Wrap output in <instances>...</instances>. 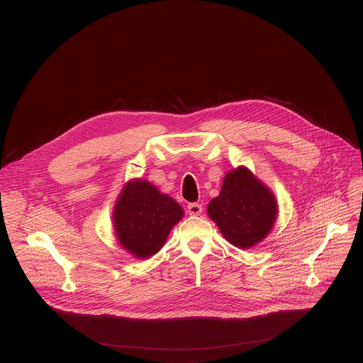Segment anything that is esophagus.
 I'll list each match as a JSON object with an SVG mask.
<instances>
[{
    "label": "esophagus",
    "instance_id": "1",
    "mask_svg": "<svg viewBox=\"0 0 363 363\" xmlns=\"http://www.w3.org/2000/svg\"><path fill=\"white\" fill-rule=\"evenodd\" d=\"M188 212L189 215L192 216H198L202 213V205L201 203H196V202H192L188 205Z\"/></svg>",
    "mask_w": 363,
    "mask_h": 363
}]
</instances>
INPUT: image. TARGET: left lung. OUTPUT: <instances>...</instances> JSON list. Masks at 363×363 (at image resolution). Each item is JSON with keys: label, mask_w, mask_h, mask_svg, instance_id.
<instances>
[{"label": "left lung", "mask_w": 363, "mask_h": 363, "mask_svg": "<svg viewBox=\"0 0 363 363\" xmlns=\"http://www.w3.org/2000/svg\"><path fill=\"white\" fill-rule=\"evenodd\" d=\"M277 199L248 168L229 171L220 192L208 205V215L228 242L252 248L271 232L277 215Z\"/></svg>", "instance_id": "left-lung-1"}]
</instances>
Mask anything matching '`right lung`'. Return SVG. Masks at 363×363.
<instances>
[{"label": "right lung", "mask_w": 363, "mask_h": 363, "mask_svg": "<svg viewBox=\"0 0 363 363\" xmlns=\"http://www.w3.org/2000/svg\"><path fill=\"white\" fill-rule=\"evenodd\" d=\"M181 205L148 181H130L113 208V228L119 245L135 258L155 255L169 230L182 219Z\"/></svg>", "instance_id": "right-lung-1"}]
</instances>
